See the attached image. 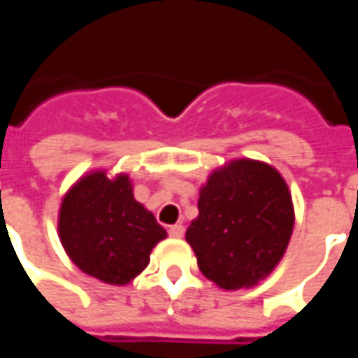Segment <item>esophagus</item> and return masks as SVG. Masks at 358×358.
<instances>
[{
  "label": "esophagus",
  "mask_w": 358,
  "mask_h": 358,
  "mask_svg": "<svg viewBox=\"0 0 358 358\" xmlns=\"http://www.w3.org/2000/svg\"><path fill=\"white\" fill-rule=\"evenodd\" d=\"M169 234H171V238H176V240H180V238H184V234H186V228L182 224H174L169 228Z\"/></svg>",
  "instance_id": "obj_1"
}]
</instances>
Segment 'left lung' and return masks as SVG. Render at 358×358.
<instances>
[{
    "mask_svg": "<svg viewBox=\"0 0 358 358\" xmlns=\"http://www.w3.org/2000/svg\"><path fill=\"white\" fill-rule=\"evenodd\" d=\"M197 209L186 240L203 276L220 289H249L263 282L292 240V192L263 161L234 159L210 172Z\"/></svg>",
    "mask_w": 358,
    "mask_h": 358,
    "instance_id": "obj_1",
    "label": "left lung"
}]
</instances>
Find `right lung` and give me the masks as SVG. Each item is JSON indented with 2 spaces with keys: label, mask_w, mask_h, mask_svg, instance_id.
I'll use <instances>...</instances> for the list:
<instances>
[{
  "label": "right lung",
  "mask_w": 358,
  "mask_h": 358,
  "mask_svg": "<svg viewBox=\"0 0 358 358\" xmlns=\"http://www.w3.org/2000/svg\"><path fill=\"white\" fill-rule=\"evenodd\" d=\"M57 232L82 272L105 284L126 285L149 264L166 230L134 197L126 172L90 171L74 182L59 207Z\"/></svg>",
  "instance_id": "obj_1"
}]
</instances>
